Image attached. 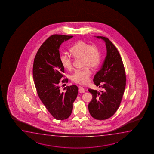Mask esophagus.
<instances>
[{"mask_svg": "<svg viewBox=\"0 0 154 154\" xmlns=\"http://www.w3.org/2000/svg\"><path fill=\"white\" fill-rule=\"evenodd\" d=\"M78 92L79 93H85V89L82 87H78Z\"/></svg>", "mask_w": 154, "mask_h": 154, "instance_id": "esophagus-1", "label": "esophagus"}]
</instances>
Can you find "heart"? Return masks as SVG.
<instances>
[{"mask_svg":"<svg viewBox=\"0 0 154 154\" xmlns=\"http://www.w3.org/2000/svg\"><path fill=\"white\" fill-rule=\"evenodd\" d=\"M70 53L76 59H82L83 67H89L95 69L100 63L101 55L99 49L94 45H90L82 40L76 42L70 49ZM60 61L63 67L70 70L72 67V60L67 55H61ZM91 70L88 68L77 70L72 75V79L74 82L85 85L88 82L91 76Z\"/></svg>","mask_w":154,"mask_h":154,"instance_id":"b5f03b06","label":"heart"}]
</instances>
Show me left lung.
I'll return each mask as SVG.
<instances>
[{
	"label": "left lung",
	"instance_id": "left-lung-1",
	"mask_svg": "<svg viewBox=\"0 0 154 154\" xmlns=\"http://www.w3.org/2000/svg\"><path fill=\"white\" fill-rule=\"evenodd\" d=\"M105 42L107 56L101 69L93 81L103 91L89 89L93 98L88 105L89 113L93 118L105 120L111 117L118 109L126 86V74L122 59L117 49L107 37L97 36Z\"/></svg>",
	"mask_w": 154,
	"mask_h": 154
}]
</instances>
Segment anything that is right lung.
Segmentation results:
<instances>
[{
	"label": "right lung",
	"instance_id": "add662e5",
	"mask_svg": "<svg viewBox=\"0 0 154 154\" xmlns=\"http://www.w3.org/2000/svg\"><path fill=\"white\" fill-rule=\"evenodd\" d=\"M72 37L53 35L41 45L34 59L32 74L38 96L47 109L58 120L66 119L70 116L78 94V87L75 85L65 87V92L59 88L60 82L68 81L67 78L62 80L65 71L60 61L59 47Z\"/></svg>",
	"mask_w": 154,
	"mask_h": 154
}]
</instances>
